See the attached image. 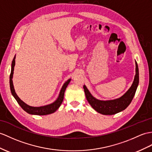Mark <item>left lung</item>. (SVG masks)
Masks as SVG:
<instances>
[{
	"label": "left lung",
	"instance_id": "1",
	"mask_svg": "<svg viewBox=\"0 0 152 152\" xmlns=\"http://www.w3.org/2000/svg\"><path fill=\"white\" fill-rule=\"evenodd\" d=\"M135 65V75L132 85L122 97L118 99L110 100V101L98 100L92 96L86 86L84 85L83 88L86 99L92 108L95 111H97L98 113L103 115H113L126 108L131 103L133 98H134L139 84V68L136 61Z\"/></svg>",
	"mask_w": 152,
	"mask_h": 152
}]
</instances>
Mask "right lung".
Returning a JSON list of instances; mask_svg holds the SVG:
<instances>
[{"label": "right lung", "mask_w": 152, "mask_h": 152, "mask_svg": "<svg viewBox=\"0 0 152 152\" xmlns=\"http://www.w3.org/2000/svg\"><path fill=\"white\" fill-rule=\"evenodd\" d=\"M15 56L14 57L12 63V70H11V73L10 76V90H11V92H12V94L14 97V98L16 99L18 104L20 106L21 108H23L25 112H26L29 114L38 115H48V114L54 113L55 111H56L59 107H60L62 101H63L66 88H67L68 84L69 83L70 80H71V79H68L63 84L58 98L57 99L56 101H54L53 103L48 105L43 106H39V107L30 106L26 104L25 102H24L23 101H22V100L18 97V95L15 93V91L13 84V80H12L14 67H15Z\"/></svg>", "instance_id": "1"}]
</instances>
